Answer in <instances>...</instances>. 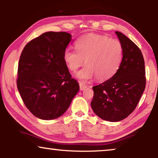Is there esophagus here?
I'll return each mask as SVG.
<instances>
[{
  "label": "esophagus",
  "instance_id": "obj_1",
  "mask_svg": "<svg viewBox=\"0 0 158 158\" xmlns=\"http://www.w3.org/2000/svg\"><path fill=\"white\" fill-rule=\"evenodd\" d=\"M79 85H80V90H83L84 89H85V88H87V85H86L85 83H81V82H80L79 83Z\"/></svg>",
  "mask_w": 158,
  "mask_h": 158
}]
</instances>
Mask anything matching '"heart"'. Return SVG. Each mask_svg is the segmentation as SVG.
<instances>
[{
  "label": "heart",
  "mask_w": 158,
  "mask_h": 158,
  "mask_svg": "<svg viewBox=\"0 0 158 158\" xmlns=\"http://www.w3.org/2000/svg\"><path fill=\"white\" fill-rule=\"evenodd\" d=\"M76 51L68 49L63 58L69 70L75 72L85 63V68L77 73L81 80H89L96 76L100 81L111 78L117 72L123 59L122 43L109 36L89 34L75 42Z\"/></svg>",
  "instance_id": "1"
}]
</instances>
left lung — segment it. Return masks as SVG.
I'll list each match as a JSON object with an SVG mask.
<instances>
[{
  "instance_id": "8db88e82",
  "label": "left lung",
  "mask_w": 158,
  "mask_h": 158,
  "mask_svg": "<svg viewBox=\"0 0 158 158\" xmlns=\"http://www.w3.org/2000/svg\"><path fill=\"white\" fill-rule=\"evenodd\" d=\"M123 47L121 65L111 78L94 86L90 103L98 117L109 122H119L132 113L146 85L143 55L132 41L116 31Z\"/></svg>"
}]
</instances>
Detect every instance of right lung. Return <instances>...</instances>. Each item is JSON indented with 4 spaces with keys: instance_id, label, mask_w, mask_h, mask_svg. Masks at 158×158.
Here are the masks:
<instances>
[{
    "instance_id": "right-lung-1",
    "label": "right lung",
    "mask_w": 158,
    "mask_h": 158,
    "mask_svg": "<svg viewBox=\"0 0 158 158\" xmlns=\"http://www.w3.org/2000/svg\"><path fill=\"white\" fill-rule=\"evenodd\" d=\"M70 41L67 32H45L28 42L21 52L17 88L27 109L41 119L62 116L79 90L63 58Z\"/></svg>"
}]
</instances>
